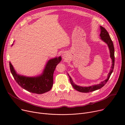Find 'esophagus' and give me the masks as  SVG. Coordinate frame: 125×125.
Instances as JSON below:
<instances>
[{
	"mask_svg": "<svg viewBox=\"0 0 125 125\" xmlns=\"http://www.w3.org/2000/svg\"><path fill=\"white\" fill-rule=\"evenodd\" d=\"M66 55L65 54H63L62 55V58H63V59H66Z\"/></svg>",
	"mask_w": 125,
	"mask_h": 125,
	"instance_id": "1",
	"label": "esophagus"
}]
</instances>
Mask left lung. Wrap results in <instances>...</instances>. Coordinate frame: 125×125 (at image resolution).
Wrapping results in <instances>:
<instances>
[{
	"label": "left lung",
	"instance_id": "1",
	"mask_svg": "<svg viewBox=\"0 0 125 125\" xmlns=\"http://www.w3.org/2000/svg\"><path fill=\"white\" fill-rule=\"evenodd\" d=\"M100 29H101V33H100V36L101 37V39L103 42H105L107 44L108 47L110 51V58H111V59H112V66H111L110 71L108 74V76L106 79L105 81H104L103 82H101V83H100L99 84H97V85H93L92 86L84 87L77 86V85H76L75 83H73V80L71 79V78L68 74L71 85L73 86V87L75 90L78 91V92H80L89 93V92H91L100 89V88L103 87L107 82L111 73H113V70H114V66H115V49H114V44H113V41H111V38L107 30L104 27H102V26H100Z\"/></svg>",
	"mask_w": 125,
	"mask_h": 125
}]
</instances>
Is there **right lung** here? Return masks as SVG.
<instances>
[{
    "mask_svg": "<svg viewBox=\"0 0 125 125\" xmlns=\"http://www.w3.org/2000/svg\"><path fill=\"white\" fill-rule=\"evenodd\" d=\"M61 59L60 56L51 59L46 65L42 74L36 77H26L18 74L10 62V70L20 86L32 93L41 94L47 92L52 89L54 71Z\"/></svg>",
    "mask_w": 125,
    "mask_h": 125,
    "instance_id": "add662e5",
    "label": "right lung"
}]
</instances>
